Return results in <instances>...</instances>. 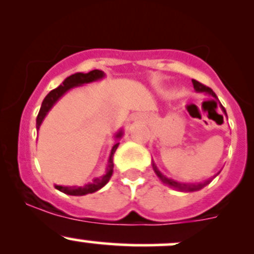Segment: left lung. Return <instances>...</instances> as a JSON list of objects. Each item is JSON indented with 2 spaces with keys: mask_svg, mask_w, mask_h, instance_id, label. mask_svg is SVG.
Here are the masks:
<instances>
[{
  "mask_svg": "<svg viewBox=\"0 0 254 254\" xmlns=\"http://www.w3.org/2000/svg\"><path fill=\"white\" fill-rule=\"evenodd\" d=\"M191 82H193L194 89H195L196 92H205V93L210 94V96L214 97L215 99H217L216 94L214 93V91H212L211 88L206 87L205 84L200 83V82L195 81V79H191ZM221 109H222V112H224L225 114H226V111H225V108L222 106H221ZM226 117H227V115H226ZM152 167H153V171H155L156 176H157L158 178H160V181L162 182L163 184H166V186L171 187V188H175V189H177V190H181V191H195V190H199V189L204 188V187L207 186V184H209L210 182L212 181V178H215V177H216L220 173L219 172V173H217V175H215L214 177H212V178L207 179V181L203 182V183H198V184H195V183H181V182L173 181V179L167 178V177H166L165 175H162V173H161L160 171H158V168L156 167V165L153 162H152Z\"/></svg>",
  "mask_w": 254,
  "mask_h": 254,
  "instance_id": "1",
  "label": "left lung"
}]
</instances>
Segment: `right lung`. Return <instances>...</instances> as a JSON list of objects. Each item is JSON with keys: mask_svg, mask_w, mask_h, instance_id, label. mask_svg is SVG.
I'll list each match as a JSON object with an SVG mask.
<instances>
[{"mask_svg": "<svg viewBox=\"0 0 254 254\" xmlns=\"http://www.w3.org/2000/svg\"><path fill=\"white\" fill-rule=\"evenodd\" d=\"M104 72L101 70H93L89 71L88 73H82V72H77L75 75L68 76L67 78L64 79L63 83L58 87V88L53 89L51 92H49L48 96L45 97L44 101H43L42 107H40L39 114L37 117V130H39L40 125H42L43 120L44 118L47 117V114L50 111L51 108L54 107V104L64 96L67 91H70L71 88L77 86H82V84L86 83H91V82L98 81V79L104 77ZM123 136V131H118L115 134V139L119 140L120 137ZM118 146H119V142H115L114 146L112 147L111 151V156H109L108 160V166H107V171L102 177H98V178H94L92 181V183L84 184L82 187H67V186H55V188L58 190L63 191V193L68 194V195H86V194L89 193H94V191L99 190L101 188H103L107 183L109 182L111 177L113 175V167H114V163H113V156H114V152L117 151Z\"/></svg>", "mask_w": 254, "mask_h": 254, "instance_id": "right-lung-1", "label": "right lung"}]
</instances>
